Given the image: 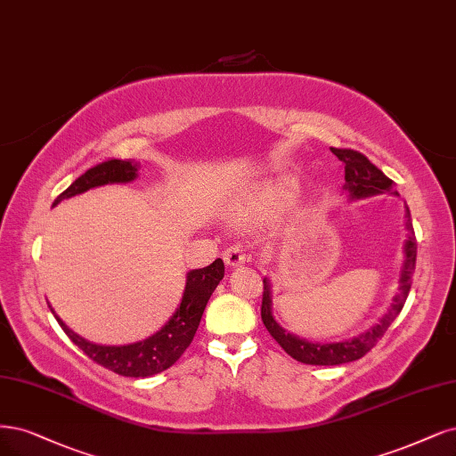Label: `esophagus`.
I'll list each match as a JSON object with an SVG mask.
<instances>
[{
    "mask_svg": "<svg viewBox=\"0 0 456 456\" xmlns=\"http://www.w3.org/2000/svg\"><path fill=\"white\" fill-rule=\"evenodd\" d=\"M223 256H224V260H226L228 265H240V264H245V262L248 260L247 250L243 248L241 243H235V245L228 247V248L224 250Z\"/></svg>",
    "mask_w": 456,
    "mask_h": 456,
    "instance_id": "1",
    "label": "esophagus"
}]
</instances>
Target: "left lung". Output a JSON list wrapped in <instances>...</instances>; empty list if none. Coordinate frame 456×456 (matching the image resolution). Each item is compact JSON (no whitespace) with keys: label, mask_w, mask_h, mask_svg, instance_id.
I'll return each instance as SVG.
<instances>
[{"label":"left lung","mask_w":456,"mask_h":456,"mask_svg":"<svg viewBox=\"0 0 456 456\" xmlns=\"http://www.w3.org/2000/svg\"><path fill=\"white\" fill-rule=\"evenodd\" d=\"M332 152L345 164V191H349L351 198H366L373 194H383V192H395L396 183L388 179L383 171L373 166L362 152L353 151V149H334ZM405 226H407V238L405 241V262L402 270L400 279V292L395 297V304H392L390 311L381 319L378 326H373L370 332L362 334L360 338L349 339V341H338V343H311L305 339L296 338L282 330L273 315H272V292H270V282L264 279V292H262V307L260 315L264 326L268 328L272 338L285 349L287 354H290L297 362L311 364V366H338L345 362H353V360L362 358L368 354L378 341L385 336L388 326L398 317L402 311L407 294L411 289V277L415 272V260H417V240L411 224V213L410 208L405 209Z\"/></svg>","instance_id":"left-lung-1"}]
</instances>
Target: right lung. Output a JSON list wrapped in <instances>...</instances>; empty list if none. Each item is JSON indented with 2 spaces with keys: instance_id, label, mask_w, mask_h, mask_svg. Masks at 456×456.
Here are the masks:
<instances>
[{
  "instance_id": "1",
  "label": "right lung",
  "mask_w": 456,
  "mask_h": 456,
  "mask_svg": "<svg viewBox=\"0 0 456 456\" xmlns=\"http://www.w3.org/2000/svg\"><path fill=\"white\" fill-rule=\"evenodd\" d=\"M137 164L132 160H105L86 169L85 174L75 179L64 192H61L53 206L61 200L71 198L90 191L94 186L109 183H130L137 175ZM224 277V262L216 258L208 268L192 270L186 275V287L179 309L169 322L151 336L149 339L137 341L132 345H96L77 336L61 322L56 315L58 324L68 334V338L81 349L94 362L111 370L124 378H151L174 366L183 356L188 345L192 343L196 330L200 326L203 309H206L213 290Z\"/></svg>"
}]
</instances>
